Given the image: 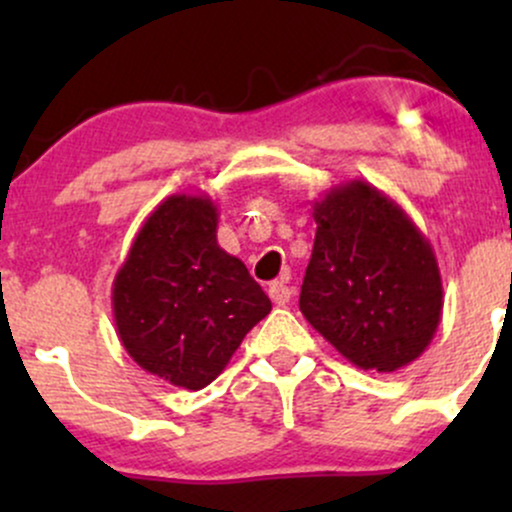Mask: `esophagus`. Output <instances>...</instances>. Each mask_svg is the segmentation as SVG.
I'll return each instance as SVG.
<instances>
[{"label": "esophagus", "instance_id": "obj_1", "mask_svg": "<svg viewBox=\"0 0 512 512\" xmlns=\"http://www.w3.org/2000/svg\"><path fill=\"white\" fill-rule=\"evenodd\" d=\"M267 293H269V298H272L276 305H286V303L291 301V289H289V284H286L284 279L272 281V284H269Z\"/></svg>", "mask_w": 512, "mask_h": 512}]
</instances>
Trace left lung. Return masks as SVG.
Listing matches in <instances>:
<instances>
[{
	"label": "left lung",
	"instance_id": "left-lung-1",
	"mask_svg": "<svg viewBox=\"0 0 512 512\" xmlns=\"http://www.w3.org/2000/svg\"><path fill=\"white\" fill-rule=\"evenodd\" d=\"M301 313L346 361L395 373L426 351L443 315L436 252L395 199L366 180L313 202Z\"/></svg>",
	"mask_w": 512,
	"mask_h": 512
}]
</instances>
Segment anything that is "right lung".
Returning <instances> with one entry per match:
<instances>
[{
	"label": "right lung",
	"mask_w": 512,
	"mask_h": 512,
	"mask_svg": "<svg viewBox=\"0 0 512 512\" xmlns=\"http://www.w3.org/2000/svg\"><path fill=\"white\" fill-rule=\"evenodd\" d=\"M207 195H170L146 216L113 281L117 337L146 373L185 390L216 380L272 301L216 240Z\"/></svg>",
	"instance_id": "add662e5"
}]
</instances>
